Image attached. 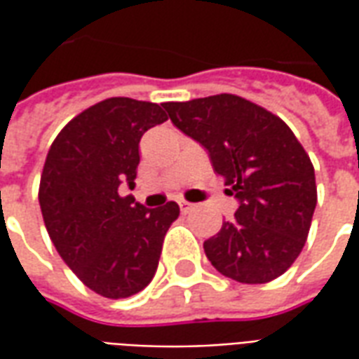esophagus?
Segmentation results:
<instances>
[{"mask_svg":"<svg viewBox=\"0 0 359 359\" xmlns=\"http://www.w3.org/2000/svg\"><path fill=\"white\" fill-rule=\"evenodd\" d=\"M179 205H180V211H182V213H188V211H192V210H194V203L184 202V200H180Z\"/></svg>","mask_w":359,"mask_h":359,"instance_id":"1","label":"esophagus"}]
</instances>
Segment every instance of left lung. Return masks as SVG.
<instances>
[{"label": "left lung", "mask_w": 359, "mask_h": 359, "mask_svg": "<svg viewBox=\"0 0 359 359\" xmlns=\"http://www.w3.org/2000/svg\"><path fill=\"white\" fill-rule=\"evenodd\" d=\"M172 125L200 142L238 200L233 221L203 242L225 277L262 285L300 256L317 203L316 171L283 118L241 95L167 102Z\"/></svg>", "instance_id": "8db88e82"}]
</instances>
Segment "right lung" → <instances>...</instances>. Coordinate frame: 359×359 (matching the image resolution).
I'll return each mask as SVG.
<instances>
[{
  "label": "right lung",
  "mask_w": 359,
  "mask_h": 359,
  "mask_svg": "<svg viewBox=\"0 0 359 359\" xmlns=\"http://www.w3.org/2000/svg\"><path fill=\"white\" fill-rule=\"evenodd\" d=\"M165 121L157 103L103 100L63 126L43 163L38 200L51 242L90 290L111 300L149 285L180 213L175 202L148 210L118 192L134 188L142 134Z\"/></svg>",
  "instance_id": "1"
}]
</instances>
